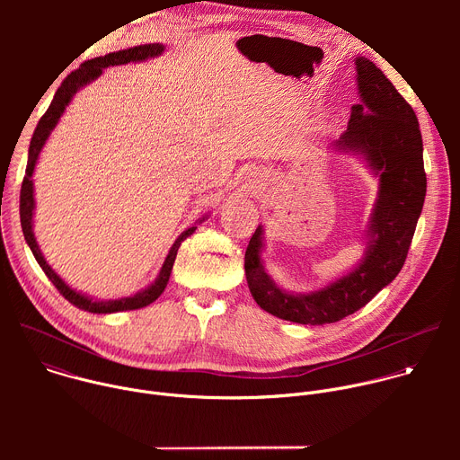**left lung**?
Masks as SVG:
<instances>
[{"label": "left lung", "instance_id": "1", "mask_svg": "<svg viewBox=\"0 0 460 460\" xmlns=\"http://www.w3.org/2000/svg\"><path fill=\"white\" fill-rule=\"evenodd\" d=\"M360 103L342 137L341 153L360 155L378 176V192L366 231L362 260L348 275L311 293L280 289L261 264L264 231L256 227L245 249V279L256 304L289 322L333 323L364 307L401 273L426 199L422 137L411 105L376 65L357 56Z\"/></svg>", "mask_w": 460, "mask_h": 460}]
</instances>
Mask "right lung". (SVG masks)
<instances>
[{"mask_svg":"<svg viewBox=\"0 0 460 460\" xmlns=\"http://www.w3.org/2000/svg\"><path fill=\"white\" fill-rule=\"evenodd\" d=\"M164 45L162 43H146V45H138V47H130L125 50H118V52H109L105 56L94 58L85 61L80 69H76L75 73H71L67 78L63 80V84L59 85V89L56 91L47 112L41 116V119L36 125V130L31 140V147H29V162H27V169H25V178L22 183V192H20V218H22V229H23V236L34 254V258L38 260L40 268L43 270V273L49 277V280L54 284V288L59 291V295H63L67 298L73 305H76L78 309L89 311V313H118V311H130V309H140L146 307L149 304H153L165 289L171 271H172V264L174 258L178 252V247L181 245V242L190 236L196 231V226H190L189 229H185L176 242L172 243V247L169 249V254L165 256L164 266L160 270L158 279L147 286L146 289L138 291L133 296H125V298H118V300H93L78 291H75L73 288H69L65 284L56 273L54 270L47 264V260L43 258L38 242L34 238V231H32V215H34V183H32V172L38 162V156L49 138V135L52 133V128L56 127V123L59 121L61 114L65 112V107H67L73 100V96L85 87L87 84L94 82L103 69L112 67V65H123L128 61H144L147 58H156L164 52ZM202 222V220H200Z\"/></svg>","mask_w":460,"mask_h":460,"instance_id":"obj_1","label":"right lung"}]
</instances>
